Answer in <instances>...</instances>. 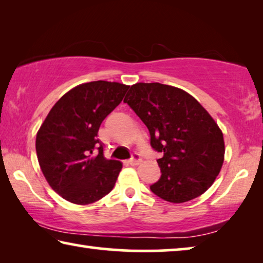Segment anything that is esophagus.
I'll use <instances>...</instances> for the list:
<instances>
[{"label":"esophagus","instance_id":"esophagus-1","mask_svg":"<svg viewBox=\"0 0 263 263\" xmlns=\"http://www.w3.org/2000/svg\"><path fill=\"white\" fill-rule=\"evenodd\" d=\"M130 164L131 166H137V164H139L140 162H141V157H140V154H138V153H135L132 155V158L130 159Z\"/></svg>","mask_w":263,"mask_h":263}]
</instances>
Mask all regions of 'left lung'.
I'll return each mask as SVG.
<instances>
[{"mask_svg": "<svg viewBox=\"0 0 263 263\" xmlns=\"http://www.w3.org/2000/svg\"><path fill=\"white\" fill-rule=\"evenodd\" d=\"M151 135L161 177L149 186L171 203L194 199L210 188L224 162L222 132L188 92L158 82L136 83L124 99Z\"/></svg>", "mask_w": 263, "mask_h": 263, "instance_id": "left-lung-1", "label": "left lung"}]
</instances>
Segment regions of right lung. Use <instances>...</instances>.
<instances>
[{"instance_id":"obj_1","label":"right lung","mask_w":263,"mask_h":263,"mask_svg":"<svg viewBox=\"0 0 263 263\" xmlns=\"http://www.w3.org/2000/svg\"><path fill=\"white\" fill-rule=\"evenodd\" d=\"M127 89L102 80L79 84L53 105L39 128V166L51 188L66 201L86 205L115 186L122 162L104 158L97 133Z\"/></svg>"}]
</instances>
